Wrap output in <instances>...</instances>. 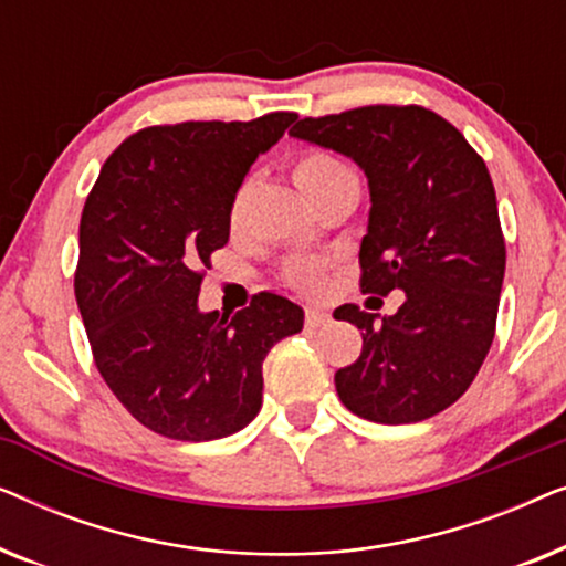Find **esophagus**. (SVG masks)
Returning <instances> with one entry per match:
<instances>
[{
    "mask_svg": "<svg viewBox=\"0 0 566 566\" xmlns=\"http://www.w3.org/2000/svg\"><path fill=\"white\" fill-rule=\"evenodd\" d=\"M304 322H306V327H308V329L327 327V324H329V314H327V312H322V308H306Z\"/></svg>",
    "mask_w": 566,
    "mask_h": 566,
    "instance_id": "obj_1",
    "label": "esophagus"
}]
</instances>
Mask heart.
Returning a JSON list of instances; mask_svg holds the SVG:
<instances>
[{"label": "heart", "instance_id": "obj_1", "mask_svg": "<svg viewBox=\"0 0 566 566\" xmlns=\"http://www.w3.org/2000/svg\"><path fill=\"white\" fill-rule=\"evenodd\" d=\"M293 180H296L301 192H304V196L316 206L327 196H332V192H337L339 188H345V185L355 182V175L343 159L335 157V154L312 149V151L298 154L296 161H293ZM244 200H247V185L244 188H239V192L234 196V203H231V211H229L231 227H237L239 219H242ZM283 277L291 289L314 293L319 291L322 285V262L312 258H296L285 265Z\"/></svg>", "mask_w": 566, "mask_h": 566}]
</instances>
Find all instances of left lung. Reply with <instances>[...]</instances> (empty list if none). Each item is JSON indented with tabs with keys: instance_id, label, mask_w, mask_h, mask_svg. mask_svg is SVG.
<instances>
[{
	"instance_id": "left-lung-1",
	"label": "left lung",
	"mask_w": 566,
	"mask_h": 566,
	"mask_svg": "<svg viewBox=\"0 0 566 566\" xmlns=\"http://www.w3.org/2000/svg\"><path fill=\"white\" fill-rule=\"evenodd\" d=\"M291 136L345 154L366 172L360 289L407 293L381 324L355 304L335 312L363 335L360 358L335 374L339 399L381 424L443 412L490 353L505 277V237L484 159L459 128L420 105L304 118Z\"/></svg>"
}]
</instances>
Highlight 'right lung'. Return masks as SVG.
Returning <instances> with one entry per match:
<instances>
[{"instance_id":"right-lung-1","label":"right lung","mask_w":566,"mask_h":566,"mask_svg":"<svg viewBox=\"0 0 566 566\" xmlns=\"http://www.w3.org/2000/svg\"><path fill=\"white\" fill-rule=\"evenodd\" d=\"M293 120L268 113L144 128L107 157L84 203L74 293L95 366L159 436L200 443L250 424L262 360L304 327L301 306L277 293H258L234 316L198 308L244 175Z\"/></svg>"}]
</instances>
